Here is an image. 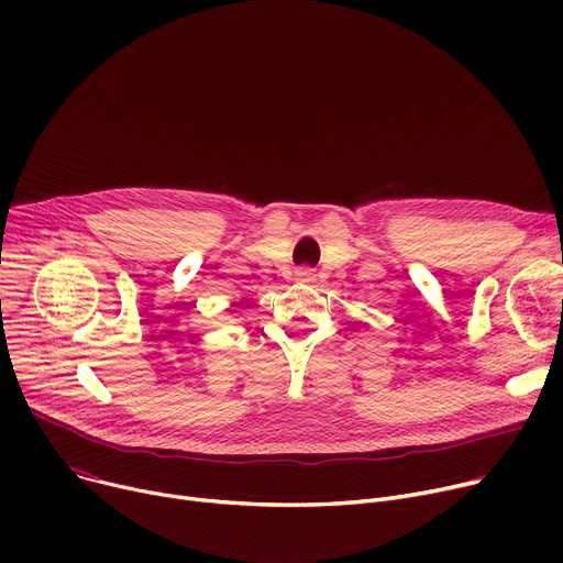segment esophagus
I'll return each mask as SVG.
<instances>
[{
	"mask_svg": "<svg viewBox=\"0 0 563 563\" xmlns=\"http://www.w3.org/2000/svg\"><path fill=\"white\" fill-rule=\"evenodd\" d=\"M297 276H299V280H306V283L314 280V272L310 269V266H301V269H297Z\"/></svg>",
	"mask_w": 563,
	"mask_h": 563,
	"instance_id": "1",
	"label": "esophagus"
}]
</instances>
